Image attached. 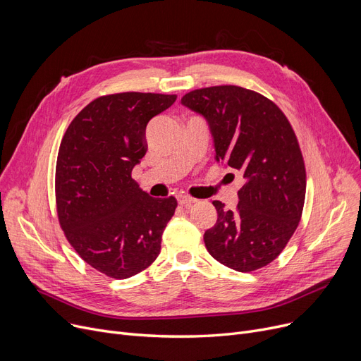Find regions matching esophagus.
Masks as SVG:
<instances>
[{
	"label": "esophagus",
	"instance_id": "1",
	"mask_svg": "<svg viewBox=\"0 0 361 361\" xmlns=\"http://www.w3.org/2000/svg\"><path fill=\"white\" fill-rule=\"evenodd\" d=\"M196 202H197V199L190 197V196H184V195L178 196V203L183 204V206H190V204H193V203H196Z\"/></svg>",
	"mask_w": 361,
	"mask_h": 361
}]
</instances>
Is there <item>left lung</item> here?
I'll return each instance as SVG.
<instances>
[{"instance_id": "8db88e82", "label": "left lung", "mask_w": 361, "mask_h": 361, "mask_svg": "<svg viewBox=\"0 0 361 361\" xmlns=\"http://www.w3.org/2000/svg\"><path fill=\"white\" fill-rule=\"evenodd\" d=\"M181 104L209 126L215 161L244 178L235 211L214 202L218 219L203 235L207 252L238 272L267 267L290 241L305 206L306 169L291 124L272 101L240 86L197 89Z\"/></svg>"}]
</instances>
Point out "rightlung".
<instances>
[{
  "mask_svg": "<svg viewBox=\"0 0 361 361\" xmlns=\"http://www.w3.org/2000/svg\"><path fill=\"white\" fill-rule=\"evenodd\" d=\"M176 94L124 92L86 105L70 123L55 169L61 228L92 268L116 279L146 269L177 200L150 197L131 178L145 157L147 123L176 102Z\"/></svg>",
  "mask_w": 361,
  "mask_h": 361,
  "instance_id": "add662e5",
  "label": "right lung"
}]
</instances>
